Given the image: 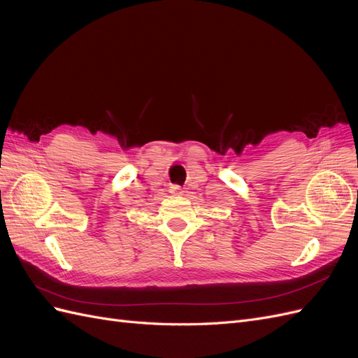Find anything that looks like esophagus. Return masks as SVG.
Masks as SVG:
<instances>
[{"instance_id":"esophagus-1","label":"esophagus","mask_w":358,"mask_h":358,"mask_svg":"<svg viewBox=\"0 0 358 358\" xmlns=\"http://www.w3.org/2000/svg\"><path fill=\"white\" fill-rule=\"evenodd\" d=\"M171 192H175V194H182L183 191H182V188H180L179 185H173V187H171Z\"/></svg>"}]
</instances>
